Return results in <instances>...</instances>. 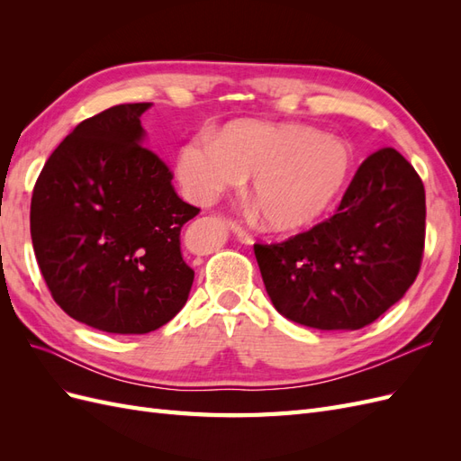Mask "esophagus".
Masks as SVG:
<instances>
[{
    "mask_svg": "<svg viewBox=\"0 0 461 461\" xmlns=\"http://www.w3.org/2000/svg\"><path fill=\"white\" fill-rule=\"evenodd\" d=\"M230 230H232L236 236H239V239H240L242 242H246V244H249V242L254 240L252 234H249V232L240 225L239 221H232V222H230Z\"/></svg>",
    "mask_w": 461,
    "mask_h": 461,
    "instance_id": "obj_1",
    "label": "esophagus"
}]
</instances>
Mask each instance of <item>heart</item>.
Masks as SVG:
<instances>
[{
    "label": "heart",
    "instance_id": "b5f03b06",
    "mask_svg": "<svg viewBox=\"0 0 461 461\" xmlns=\"http://www.w3.org/2000/svg\"><path fill=\"white\" fill-rule=\"evenodd\" d=\"M352 169V149L340 138L300 124L242 121L219 136L183 146L176 175L186 196L202 205L252 178L261 221L273 230L302 229L337 200Z\"/></svg>",
    "mask_w": 461,
    "mask_h": 461
}]
</instances>
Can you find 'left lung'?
<instances>
[{
  "instance_id": "left-lung-1",
  "label": "left lung",
  "mask_w": 461,
  "mask_h": 461,
  "mask_svg": "<svg viewBox=\"0 0 461 461\" xmlns=\"http://www.w3.org/2000/svg\"><path fill=\"white\" fill-rule=\"evenodd\" d=\"M425 215L423 180L408 159L394 148L371 153L332 217L285 242L254 244L276 312L319 330L371 325L421 269Z\"/></svg>"
}]
</instances>
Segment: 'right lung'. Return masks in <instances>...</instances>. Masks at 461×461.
Segmentation results:
<instances>
[{"label": "right lung", "instance_id": "add662e5", "mask_svg": "<svg viewBox=\"0 0 461 461\" xmlns=\"http://www.w3.org/2000/svg\"><path fill=\"white\" fill-rule=\"evenodd\" d=\"M151 104H121L68 134L41 169L31 236L59 308L88 327L146 334L183 310L194 269L180 230L200 213L167 163L140 142Z\"/></svg>", "mask_w": 461, "mask_h": 461}]
</instances>
